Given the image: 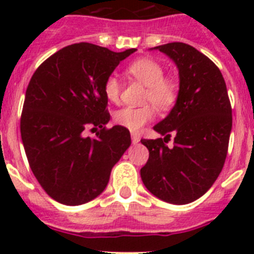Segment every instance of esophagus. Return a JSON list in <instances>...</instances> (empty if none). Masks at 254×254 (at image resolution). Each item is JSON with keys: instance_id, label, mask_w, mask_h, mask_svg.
Segmentation results:
<instances>
[{"instance_id": "obj_1", "label": "esophagus", "mask_w": 254, "mask_h": 254, "mask_svg": "<svg viewBox=\"0 0 254 254\" xmlns=\"http://www.w3.org/2000/svg\"><path fill=\"white\" fill-rule=\"evenodd\" d=\"M131 137H132V143H137L138 141H140V136H138L137 133H132Z\"/></svg>"}]
</instances>
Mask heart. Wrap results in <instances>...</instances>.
I'll list each match as a JSON object with an SVG mask.
<instances>
[{"label":"heart","mask_w":254,"mask_h":254,"mask_svg":"<svg viewBox=\"0 0 254 254\" xmlns=\"http://www.w3.org/2000/svg\"><path fill=\"white\" fill-rule=\"evenodd\" d=\"M127 72L134 80L146 86L143 102L151 103L159 111H169L176 105L179 96V85L172 77H165V69L158 61L149 57L138 58L127 67ZM103 93L109 102L117 103L121 96V82L116 75H109L103 84ZM154 118L151 105L121 108L114 114L118 126L137 132Z\"/></svg>","instance_id":"obj_1"}]
</instances>
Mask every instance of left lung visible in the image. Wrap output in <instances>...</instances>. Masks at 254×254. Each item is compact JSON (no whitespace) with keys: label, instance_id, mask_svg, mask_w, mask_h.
I'll return each mask as SVG.
<instances>
[{"label":"left lung","instance_id":"1","mask_svg":"<svg viewBox=\"0 0 254 254\" xmlns=\"http://www.w3.org/2000/svg\"><path fill=\"white\" fill-rule=\"evenodd\" d=\"M179 69V96L169 116L155 126L164 138L141 142L149 160L143 185L165 202L186 205L207 192L223 170L232 131V105L219 67L190 44L155 47ZM175 134L173 148L166 143Z\"/></svg>","mask_w":254,"mask_h":254}]
</instances>
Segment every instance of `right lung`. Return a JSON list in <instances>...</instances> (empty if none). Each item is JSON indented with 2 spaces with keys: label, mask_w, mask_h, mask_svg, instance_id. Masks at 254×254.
Listing matches in <instances>:
<instances>
[{
  "label": "right lung",
  "mask_w": 254,
  "mask_h": 254,
  "mask_svg": "<svg viewBox=\"0 0 254 254\" xmlns=\"http://www.w3.org/2000/svg\"><path fill=\"white\" fill-rule=\"evenodd\" d=\"M134 51L71 44L31 76L20 132L31 172L57 202L76 206L99 196L112 168L131 145L128 129L105 127L111 114L103 84ZM87 128L97 131L94 138L84 136Z\"/></svg>",
  "instance_id": "right-lung-1"
}]
</instances>
